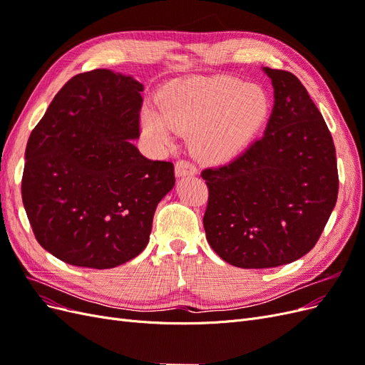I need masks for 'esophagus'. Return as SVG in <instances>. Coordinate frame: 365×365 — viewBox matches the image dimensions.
Instances as JSON below:
<instances>
[{"instance_id":"34e87169","label":"esophagus","mask_w":365,"mask_h":365,"mask_svg":"<svg viewBox=\"0 0 365 365\" xmlns=\"http://www.w3.org/2000/svg\"><path fill=\"white\" fill-rule=\"evenodd\" d=\"M197 172L196 165L187 160H180L175 164V173L176 176H185V175H195Z\"/></svg>"}]
</instances>
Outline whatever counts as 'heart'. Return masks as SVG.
<instances>
[{"mask_svg": "<svg viewBox=\"0 0 365 365\" xmlns=\"http://www.w3.org/2000/svg\"><path fill=\"white\" fill-rule=\"evenodd\" d=\"M268 114L269 101L262 88L233 76L201 77L172 86L161 113H143V128L161 145H169L176 130H195L197 155L222 163L251 145Z\"/></svg>", "mask_w": 365, "mask_h": 365, "instance_id": "b5f03b06", "label": "heart"}]
</instances>
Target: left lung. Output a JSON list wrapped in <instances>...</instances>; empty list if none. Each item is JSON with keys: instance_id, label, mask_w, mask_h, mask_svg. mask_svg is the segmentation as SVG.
Here are the masks:
<instances>
[{"instance_id": "obj_1", "label": "left lung", "mask_w": 365, "mask_h": 365, "mask_svg": "<svg viewBox=\"0 0 365 365\" xmlns=\"http://www.w3.org/2000/svg\"><path fill=\"white\" fill-rule=\"evenodd\" d=\"M274 108L262 138L231 163L204 169L210 247L237 268H275L311 251L336 204L332 135L289 71L264 68Z\"/></svg>"}]
</instances>
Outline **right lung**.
<instances>
[{
	"mask_svg": "<svg viewBox=\"0 0 365 365\" xmlns=\"http://www.w3.org/2000/svg\"><path fill=\"white\" fill-rule=\"evenodd\" d=\"M143 85L109 70L77 74L31 130L21 195L39 245L74 267L108 269L146 248L170 161L143 157Z\"/></svg>",
	"mask_w": 365,
	"mask_h": 365,
	"instance_id": "1",
	"label": "right lung"
}]
</instances>
